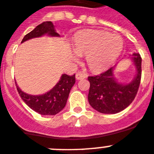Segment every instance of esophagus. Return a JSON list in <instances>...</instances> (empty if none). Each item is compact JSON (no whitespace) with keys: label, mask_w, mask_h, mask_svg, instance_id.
Wrapping results in <instances>:
<instances>
[{"label":"esophagus","mask_w":154,"mask_h":154,"mask_svg":"<svg viewBox=\"0 0 154 154\" xmlns=\"http://www.w3.org/2000/svg\"><path fill=\"white\" fill-rule=\"evenodd\" d=\"M87 77V75L86 73H83V72H78L75 75V78L78 80L83 79H86Z\"/></svg>","instance_id":"1"}]
</instances>
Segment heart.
<instances>
[{"label":"heart","mask_w":154,"mask_h":154,"mask_svg":"<svg viewBox=\"0 0 154 154\" xmlns=\"http://www.w3.org/2000/svg\"><path fill=\"white\" fill-rule=\"evenodd\" d=\"M74 46V61H78L80 55H86L89 68L99 72L106 70L116 61L123 50V39L117 34L87 29L75 36Z\"/></svg>","instance_id":"obj_1"}]
</instances>
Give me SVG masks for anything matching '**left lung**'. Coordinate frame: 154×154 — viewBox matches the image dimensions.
<instances>
[{
  "instance_id": "obj_1",
  "label": "left lung",
  "mask_w": 154,
  "mask_h": 154,
  "mask_svg": "<svg viewBox=\"0 0 154 154\" xmlns=\"http://www.w3.org/2000/svg\"><path fill=\"white\" fill-rule=\"evenodd\" d=\"M132 60L137 74L129 84L122 85L115 81L113 67L101 74L88 77L90 83L88 100L93 108L103 114H116L134 100L141 81L142 58L140 54H133Z\"/></svg>"
}]
</instances>
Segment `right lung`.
I'll use <instances>...</instances> for the list:
<instances>
[{"label": "right lung", "instance_id": "1", "mask_svg": "<svg viewBox=\"0 0 154 154\" xmlns=\"http://www.w3.org/2000/svg\"><path fill=\"white\" fill-rule=\"evenodd\" d=\"M46 33L52 36H59V34L55 32L53 23L51 22H44L26 34L22 40V43L32 38L41 36ZM75 82V75L70 76L64 74L52 90L45 94L39 96L29 95L22 92L17 84L15 85L22 100L30 108L42 115H54L64 107L71 89L74 86Z\"/></svg>", "mask_w": 154, "mask_h": 154}]
</instances>
